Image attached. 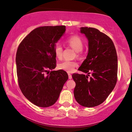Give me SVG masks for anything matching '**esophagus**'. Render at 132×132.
Wrapping results in <instances>:
<instances>
[{
    "label": "esophagus",
    "mask_w": 132,
    "mask_h": 132,
    "mask_svg": "<svg viewBox=\"0 0 132 132\" xmlns=\"http://www.w3.org/2000/svg\"><path fill=\"white\" fill-rule=\"evenodd\" d=\"M68 76H69V79H71L72 78V75H71L70 73H68Z\"/></svg>",
    "instance_id": "1"
}]
</instances>
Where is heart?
Here are the masks:
<instances>
[{
    "mask_svg": "<svg viewBox=\"0 0 132 132\" xmlns=\"http://www.w3.org/2000/svg\"><path fill=\"white\" fill-rule=\"evenodd\" d=\"M66 43L75 51H76L77 55L79 56L81 55L83 46V40L80 37L77 35L70 36L66 40ZM54 53L56 57L58 59H61L63 55V48L61 45L57 44L54 48ZM77 66V63L73 60H64L58 64V68L60 70L66 71L67 72H72Z\"/></svg>",
    "mask_w": 132,
    "mask_h": 132,
    "instance_id": "1",
    "label": "heart"
}]
</instances>
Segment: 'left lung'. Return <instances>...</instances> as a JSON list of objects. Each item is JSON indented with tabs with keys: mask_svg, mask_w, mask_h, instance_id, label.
Here are the masks:
<instances>
[{
	"mask_svg": "<svg viewBox=\"0 0 132 132\" xmlns=\"http://www.w3.org/2000/svg\"><path fill=\"white\" fill-rule=\"evenodd\" d=\"M89 41V52L79 70L73 73L75 98L80 105L92 108L102 104L114 88L118 79V56L112 39L97 29L80 28ZM90 74L91 75L90 76Z\"/></svg>",
	"mask_w": 132,
	"mask_h": 132,
	"instance_id": "1",
	"label": "left lung"
}]
</instances>
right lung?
<instances>
[{"label": "right lung", "mask_w": 132, "mask_h": 132, "mask_svg": "<svg viewBox=\"0 0 132 132\" xmlns=\"http://www.w3.org/2000/svg\"><path fill=\"white\" fill-rule=\"evenodd\" d=\"M65 30V26L39 27L18 46L16 63L19 86L25 97L39 107L55 104L68 79L63 70L49 72L56 66L55 43Z\"/></svg>", "instance_id": "obj_1"}]
</instances>
